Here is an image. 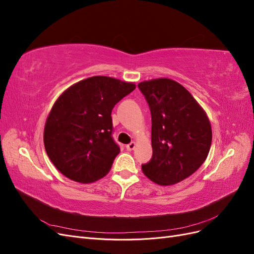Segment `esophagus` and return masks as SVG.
<instances>
[{
	"label": "esophagus",
	"instance_id": "34e87169",
	"mask_svg": "<svg viewBox=\"0 0 254 254\" xmlns=\"http://www.w3.org/2000/svg\"><path fill=\"white\" fill-rule=\"evenodd\" d=\"M135 146H136V143L131 142V143H129L128 145H126V148H127V150H133L135 148Z\"/></svg>",
	"mask_w": 254,
	"mask_h": 254
}]
</instances>
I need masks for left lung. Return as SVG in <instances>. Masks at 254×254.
I'll list each match as a JSON object with an SVG mask.
<instances>
[{
    "label": "left lung",
    "mask_w": 254,
    "mask_h": 254,
    "mask_svg": "<svg viewBox=\"0 0 254 254\" xmlns=\"http://www.w3.org/2000/svg\"><path fill=\"white\" fill-rule=\"evenodd\" d=\"M151 113L152 157L142 172L159 186H172L194 174L212 143L206 113L182 84L170 78L137 84Z\"/></svg>",
    "instance_id": "left-lung-1"
}]
</instances>
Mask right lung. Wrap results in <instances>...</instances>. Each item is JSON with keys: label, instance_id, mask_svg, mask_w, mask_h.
Here are the masks:
<instances>
[{"label": "right lung", "instance_id": "right-lung-1", "mask_svg": "<svg viewBox=\"0 0 254 254\" xmlns=\"http://www.w3.org/2000/svg\"><path fill=\"white\" fill-rule=\"evenodd\" d=\"M135 89L132 82L93 76L67 88L52 107L43 142L66 178L91 183L109 173L121 151L112 139L113 107Z\"/></svg>", "mask_w": 254, "mask_h": 254}]
</instances>
